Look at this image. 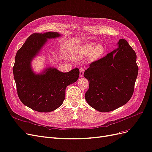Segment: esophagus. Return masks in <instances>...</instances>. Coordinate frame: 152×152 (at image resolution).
Segmentation results:
<instances>
[{
    "label": "esophagus",
    "mask_w": 152,
    "mask_h": 152,
    "mask_svg": "<svg viewBox=\"0 0 152 152\" xmlns=\"http://www.w3.org/2000/svg\"><path fill=\"white\" fill-rule=\"evenodd\" d=\"M83 75H84V69H83V68H80V76L81 77H83Z\"/></svg>",
    "instance_id": "esophagus-1"
}]
</instances>
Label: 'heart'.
I'll return each mask as SVG.
<instances>
[{"label":"heart","instance_id":"heart-1","mask_svg":"<svg viewBox=\"0 0 152 152\" xmlns=\"http://www.w3.org/2000/svg\"><path fill=\"white\" fill-rule=\"evenodd\" d=\"M104 46L95 43H85L75 48L74 54L80 59L90 56V59L95 61L100 58L105 53Z\"/></svg>","mask_w":152,"mask_h":152}]
</instances>
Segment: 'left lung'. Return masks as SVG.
I'll use <instances>...</instances> for the list:
<instances>
[{"mask_svg":"<svg viewBox=\"0 0 152 152\" xmlns=\"http://www.w3.org/2000/svg\"><path fill=\"white\" fill-rule=\"evenodd\" d=\"M116 49L92 62L85 71L89 88L85 98L92 108L107 112L125 105L133 94L138 73L136 55L124 39Z\"/></svg>","mask_w":152,"mask_h":152,"instance_id":"8db88e82","label":"left lung"}]
</instances>
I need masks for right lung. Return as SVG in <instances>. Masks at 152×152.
<instances>
[{
	"label": "right lung",
	"mask_w": 152,
	"mask_h": 152,
	"mask_svg": "<svg viewBox=\"0 0 152 152\" xmlns=\"http://www.w3.org/2000/svg\"><path fill=\"white\" fill-rule=\"evenodd\" d=\"M61 35L57 32L33 33L16 53L13 67L18 95L23 104L35 111L49 112L59 107L65 99L66 88L80 76L78 68L62 72L56 67H45L36 73L31 62L39 54L48 39Z\"/></svg>",
	"instance_id": "right-lung-1"
}]
</instances>
